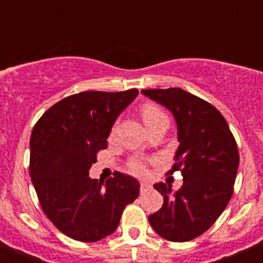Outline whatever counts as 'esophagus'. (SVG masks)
<instances>
[{
    "instance_id": "esophagus-1",
    "label": "esophagus",
    "mask_w": 263,
    "mask_h": 263,
    "mask_svg": "<svg viewBox=\"0 0 263 263\" xmlns=\"http://www.w3.org/2000/svg\"><path fill=\"white\" fill-rule=\"evenodd\" d=\"M150 187H152V184L148 182H146V180H142V182H141V192H146L147 190H150Z\"/></svg>"
}]
</instances>
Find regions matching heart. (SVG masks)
Masks as SVG:
<instances>
[{
	"instance_id": "obj_1",
	"label": "heart",
	"mask_w": 263,
	"mask_h": 263,
	"mask_svg": "<svg viewBox=\"0 0 263 263\" xmlns=\"http://www.w3.org/2000/svg\"><path fill=\"white\" fill-rule=\"evenodd\" d=\"M142 118L146 126L155 124L158 121L167 120V116L164 115V111L155 104H145L142 106ZM127 171L134 175H143L146 174V163L142 158H132L127 162Z\"/></svg>"
}]
</instances>
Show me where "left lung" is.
Wrapping results in <instances>:
<instances>
[{
	"label": "left lung",
	"instance_id": "obj_1",
	"mask_svg": "<svg viewBox=\"0 0 263 263\" xmlns=\"http://www.w3.org/2000/svg\"><path fill=\"white\" fill-rule=\"evenodd\" d=\"M141 92L173 113L179 147L167 174L180 171L183 176L175 192L166 183L154 184L163 205L148 221L164 240L191 241L212 227L233 195L240 162L236 139L221 113L200 97L180 88Z\"/></svg>",
	"mask_w": 263,
	"mask_h": 263
}]
</instances>
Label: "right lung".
<instances>
[{"instance_id":"1","label":"right lung","mask_w":263,"mask_h":263,"mask_svg":"<svg viewBox=\"0 0 263 263\" xmlns=\"http://www.w3.org/2000/svg\"><path fill=\"white\" fill-rule=\"evenodd\" d=\"M138 95L88 90L51 106L32 129L30 176L42 210L62 233L96 242L117 229L125 206L139 195L136 178L116 173L89 178L97 153L108 147L115 121Z\"/></svg>"}]
</instances>
